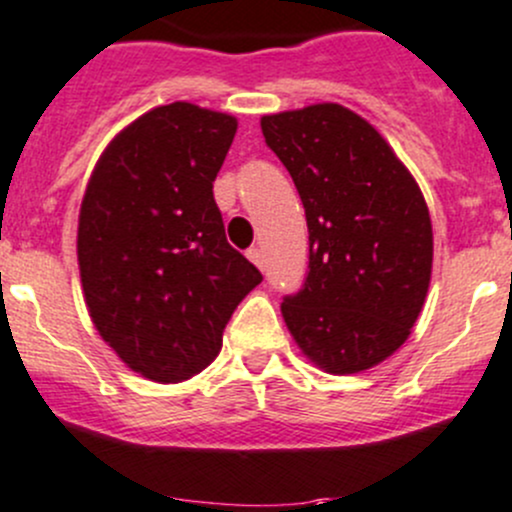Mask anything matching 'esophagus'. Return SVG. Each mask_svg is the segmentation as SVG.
<instances>
[{"instance_id": "34e87169", "label": "esophagus", "mask_w": 512, "mask_h": 512, "mask_svg": "<svg viewBox=\"0 0 512 512\" xmlns=\"http://www.w3.org/2000/svg\"><path fill=\"white\" fill-rule=\"evenodd\" d=\"M247 257H250V260L255 262L257 267H260V270H262V267H265V257H262L260 247H250V250H247Z\"/></svg>"}]
</instances>
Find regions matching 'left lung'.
I'll return each mask as SVG.
<instances>
[{"instance_id": "8db88e82", "label": "left lung", "mask_w": 512, "mask_h": 512, "mask_svg": "<svg viewBox=\"0 0 512 512\" xmlns=\"http://www.w3.org/2000/svg\"><path fill=\"white\" fill-rule=\"evenodd\" d=\"M309 230L302 287L282 299L294 342L329 374L379 364L409 339L431 282L426 200L374 126L339 103L262 118Z\"/></svg>"}]
</instances>
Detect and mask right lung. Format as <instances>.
Segmentation results:
<instances>
[{"instance_id": "obj_1", "label": "right lung", "mask_w": 512, "mask_h": 512, "mask_svg": "<svg viewBox=\"0 0 512 512\" xmlns=\"http://www.w3.org/2000/svg\"><path fill=\"white\" fill-rule=\"evenodd\" d=\"M237 121L175 101L103 151L79 215V270L98 334L146 379L183 381L223 347L260 270L225 237L213 180Z\"/></svg>"}]
</instances>
